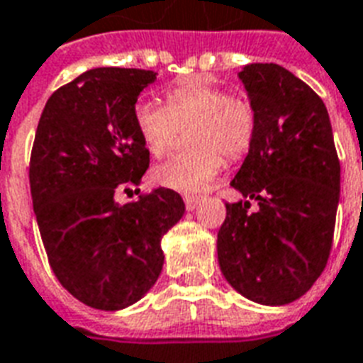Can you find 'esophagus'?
Here are the masks:
<instances>
[{
  "label": "esophagus",
  "mask_w": 363,
  "mask_h": 363,
  "mask_svg": "<svg viewBox=\"0 0 363 363\" xmlns=\"http://www.w3.org/2000/svg\"><path fill=\"white\" fill-rule=\"evenodd\" d=\"M200 201H201V198H198V196H184V206H186L188 211H192V209H196Z\"/></svg>",
  "instance_id": "obj_1"
}]
</instances>
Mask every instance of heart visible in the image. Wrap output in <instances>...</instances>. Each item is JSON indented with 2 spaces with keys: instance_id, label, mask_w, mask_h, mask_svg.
<instances>
[{
  "instance_id": "obj_1",
  "label": "heart",
  "mask_w": 363,
  "mask_h": 363,
  "mask_svg": "<svg viewBox=\"0 0 363 363\" xmlns=\"http://www.w3.org/2000/svg\"><path fill=\"white\" fill-rule=\"evenodd\" d=\"M135 125L154 157L165 156L181 129L192 127L188 145L194 150L173 156L152 171L156 184L177 192L198 194L211 184L225 160L245 156L255 140L257 116L251 102L228 96L223 87L192 77L165 93V108L140 102Z\"/></svg>"
}]
</instances>
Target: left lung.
Segmentation results:
<instances>
[{"label":"left lung","mask_w":363,"mask_h":363,"mask_svg":"<svg viewBox=\"0 0 363 363\" xmlns=\"http://www.w3.org/2000/svg\"><path fill=\"white\" fill-rule=\"evenodd\" d=\"M255 110V140L230 182L243 198L226 203L217 234L220 272L253 303L281 306L303 297L328 264L341 163L328 108L280 65L238 74Z\"/></svg>","instance_id":"1"}]
</instances>
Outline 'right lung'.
<instances>
[{"label": "right lung", "instance_id": "obj_1", "mask_svg": "<svg viewBox=\"0 0 363 363\" xmlns=\"http://www.w3.org/2000/svg\"><path fill=\"white\" fill-rule=\"evenodd\" d=\"M156 76L83 72L49 96L35 131L30 192L47 259L66 291L99 311H121L150 291L163 268V234L184 215L169 188L125 206L114 200L148 169L135 104Z\"/></svg>", "mask_w": 363, "mask_h": 363}]
</instances>
